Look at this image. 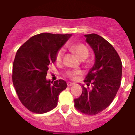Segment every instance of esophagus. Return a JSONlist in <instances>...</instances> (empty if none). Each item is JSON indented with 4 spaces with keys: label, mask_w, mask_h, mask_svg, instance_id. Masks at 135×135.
Returning a JSON list of instances; mask_svg holds the SVG:
<instances>
[{
    "label": "esophagus",
    "mask_w": 135,
    "mask_h": 135,
    "mask_svg": "<svg viewBox=\"0 0 135 135\" xmlns=\"http://www.w3.org/2000/svg\"><path fill=\"white\" fill-rule=\"evenodd\" d=\"M67 84H68V86H71L74 85V83H72V82H68V83H67Z\"/></svg>",
    "instance_id": "obj_1"
}]
</instances>
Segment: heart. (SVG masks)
I'll return each mask as SVG.
<instances>
[{
    "instance_id": "1",
    "label": "heart",
    "mask_w": 135,
    "mask_h": 135,
    "mask_svg": "<svg viewBox=\"0 0 135 135\" xmlns=\"http://www.w3.org/2000/svg\"><path fill=\"white\" fill-rule=\"evenodd\" d=\"M70 49L80 59H86L89 54V49H87L86 46L81 43H76L71 45L70 47ZM64 55V51L62 49L59 50L56 55V61L57 63L61 61L62 57ZM82 71L80 70H68L65 73V76L66 78L71 80L76 79L78 76L81 74Z\"/></svg>"
}]
</instances>
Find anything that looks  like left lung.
<instances>
[{
	"instance_id": "8db88e82",
	"label": "left lung",
	"mask_w": 135,
	"mask_h": 135,
	"mask_svg": "<svg viewBox=\"0 0 135 135\" xmlns=\"http://www.w3.org/2000/svg\"><path fill=\"white\" fill-rule=\"evenodd\" d=\"M85 37L94 51L95 63L84 80L88 88L82 85L74 106L82 114L93 115L106 109L115 98L121 84L122 64L114 46L103 37L96 34Z\"/></svg>"
}]
</instances>
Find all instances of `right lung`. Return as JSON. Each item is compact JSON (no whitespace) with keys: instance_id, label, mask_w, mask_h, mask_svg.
Here are the masks:
<instances>
[{"instance_id":"1","label":"right lung","mask_w":135,"mask_h":135,"mask_svg":"<svg viewBox=\"0 0 135 135\" xmlns=\"http://www.w3.org/2000/svg\"><path fill=\"white\" fill-rule=\"evenodd\" d=\"M71 34L41 33L20 47L13 61L12 78L16 93L25 108L35 114L54 109L58 96L67 88L64 80H46L49 66Z\"/></svg>"}]
</instances>
